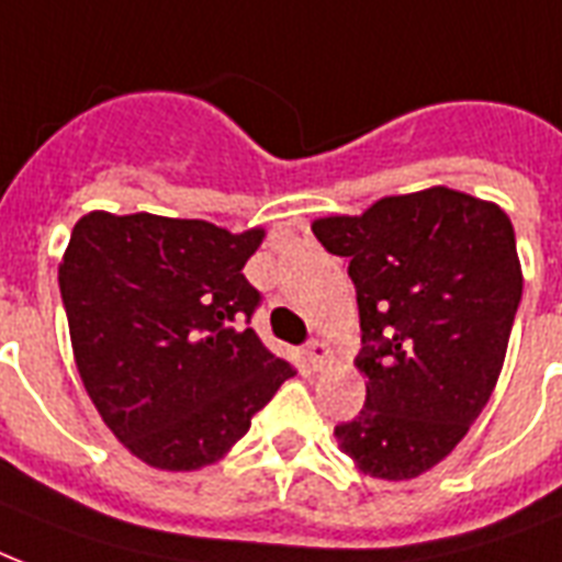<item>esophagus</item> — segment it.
<instances>
[{
	"instance_id": "1",
	"label": "esophagus",
	"mask_w": 562,
	"mask_h": 562,
	"mask_svg": "<svg viewBox=\"0 0 562 562\" xmlns=\"http://www.w3.org/2000/svg\"><path fill=\"white\" fill-rule=\"evenodd\" d=\"M330 358H334V355H330V349L325 342L313 340L304 346V360H307V367H311L313 372H322V369L330 363Z\"/></svg>"
}]
</instances>
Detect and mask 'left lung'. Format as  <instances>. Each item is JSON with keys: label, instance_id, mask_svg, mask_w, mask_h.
Masks as SVG:
<instances>
[{"label": "left lung", "instance_id": "left-lung-1", "mask_svg": "<svg viewBox=\"0 0 562 562\" xmlns=\"http://www.w3.org/2000/svg\"><path fill=\"white\" fill-rule=\"evenodd\" d=\"M349 258L367 378L360 416L334 428L358 472L411 481L467 437L502 375L521 299L510 216L451 187L384 195L358 216L313 220Z\"/></svg>", "mask_w": 562, "mask_h": 562}]
</instances>
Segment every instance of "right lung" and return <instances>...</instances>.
<instances>
[{
    "label": "right lung",
    "instance_id": "right-lung-1",
    "mask_svg": "<svg viewBox=\"0 0 562 562\" xmlns=\"http://www.w3.org/2000/svg\"><path fill=\"white\" fill-rule=\"evenodd\" d=\"M267 232L90 211L58 267L90 402L134 458L164 472L222 460L293 367L246 328L260 293L243 267Z\"/></svg>",
    "mask_w": 562,
    "mask_h": 562
}]
</instances>
